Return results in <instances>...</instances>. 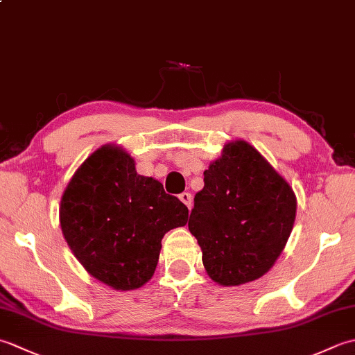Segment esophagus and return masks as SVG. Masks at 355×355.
Wrapping results in <instances>:
<instances>
[{
    "instance_id": "obj_1",
    "label": "esophagus",
    "mask_w": 355,
    "mask_h": 355,
    "mask_svg": "<svg viewBox=\"0 0 355 355\" xmlns=\"http://www.w3.org/2000/svg\"><path fill=\"white\" fill-rule=\"evenodd\" d=\"M180 201L183 202V205H186L187 209H192V205H193V200H192V195L189 192H183L180 193Z\"/></svg>"
}]
</instances>
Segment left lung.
I'll list each match as a JSON object with an SVG mask.
<instances>
[{"label": "left lung", "instance_id": "1", "mask_svg": "<svg viewBox=\"0 0 355 355\" xmlns=\"http://www.w3.org/2000/svg\"><path fill=\"white\" fill-rule=\"evenodd\" d=\"M288 182L245 140L227 141L205 171L189 230L209 277L223 286L259 279L284 252L296 220Z\"/></svg>", "mask_w": 355, "mask_h": 355}]
</instances>
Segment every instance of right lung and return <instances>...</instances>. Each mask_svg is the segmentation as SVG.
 <instances>
[{"mask_svg": "<svg viewBox=\"0 0 355 355\" xmlns=\"http://www.w3.org/2000/svg\"><path fill=\"white\" fill-rule=\"evenodd\" d=\"M189 210L153 177L139 175L131 154L107 143L67 184L59 223L70 250L89 275L114 290L145 285L166 232L183 227Z\"/></svg>", "mask_w": 355, "mask_h": 355, "instance_id": "add662e5", "label": "right lung"}]
</instances>
